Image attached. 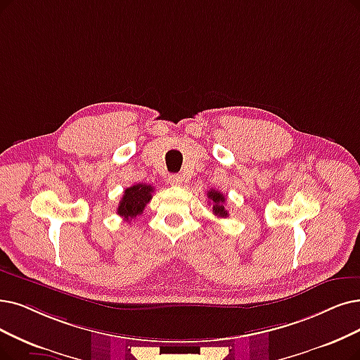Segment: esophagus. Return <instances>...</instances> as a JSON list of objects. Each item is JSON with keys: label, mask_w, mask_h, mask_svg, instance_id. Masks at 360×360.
<instances>
[{"label": "esophagus", "mask_w": 360, "mask_h": 360, "mask_svg": "<svg viewBox=\"0 0 360 360\" xmlns=\"http://www.w3.org/2000/svg\"><path fill=\"white\" fill-rule=\"evenodd\" d=\"M168 181L171 184H174V186H181L183 184V177L180 174H171V176H168Z\"/></svg>", "instance_id": "1"}]
</instances>
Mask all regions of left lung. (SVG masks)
Masks as SVG:
<instances>
[{
    "label": "left lung",
    "mask_w": 360,
    "mask_h": 360,
    "mask_svg": "<svg viewBox=\"0 0 360 360\" xmlns=\"http://www.w3.org/2000/svg\"><path fill=\"white\" fill-rule=\"evenodd\" d=\"M208 199L212 202V212L217 215V217H221V219H226L229 212L227 210L224 208V202H226V196L223 193H220L219 191L215 189H211L208 192ZM210 202V204H211Z\"/></svg>",
    "instance_id": "1"
}]
</instances>
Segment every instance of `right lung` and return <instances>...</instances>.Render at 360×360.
<instances>
[{"label": "right lung", "mask_w": 360, "mask_h": 360, "mask_svg": "<svg viewBox=\"0 0 360 360\" xmlns=\"http://www.w3.org/2000/svg\"><path fill=\"white\" fill-rule=\"evenodd\" d=\"M152 193H153V188L150 184L139 183L131 186V188L125 189L122 199L120 200L117 212L125 221L136 219L149 204V200L152 199Z\"/></svg>", "instance_id": "1"}]
</instances>
